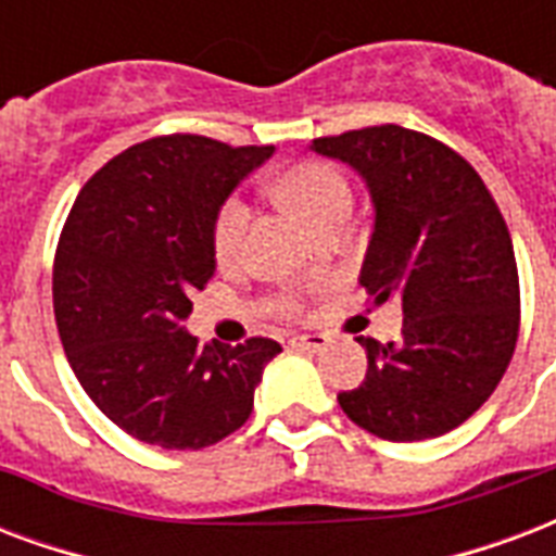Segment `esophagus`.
I'll return each instance as SVG.
<instances>
[{
	"label": "esophagus",
	"mask_w": 556,
	"mask_h": 556,
	"mask_svg": "<svg viewBox=\"0 0 556 556\" xmlns=\"http://www.w3.org/2000/svg\"><path fill=\"white\" fill-rule=\"evenodd\" d=\"M290 342H293L295 349H304V352H323L325 345H328V337L325 333H295Z\"/></svg>",
	"instance_id": "obj_1"
}]
</instances>
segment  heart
<instances>
[{
  "label": "heart",
  "instance_id": "b5f03b06",
  "mask_svg": "<svg viewBox=\"0 0 556 556\" xmlns=\"http://www.w3.org/2000/svg\"><path fill=\"white\" fill-rule=\"evenodd\" d=\"M273 193L281 204H287L295 216H302L311 228L328 219L337 211H349L352 190L331 164L323 161H302L283 169L273 181ZM245 225H249V207L240 199H228L219 207L214 225V252L219 263H231L240 257L245 240ZM283 311H295L293 302H283Z\"/></svg>",
  "mask_w": 556,
  "mask_h": 556
}]
</instances>
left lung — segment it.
<instances>
[{"label": "left lung", "instance_id": "obj_1", "mask_svg": "<svg viewBox=\"0 0 556 556\" xmlns=\"http://www.w3.org/2000/svg\"><path fill=\"white\" fill-rule=\"evenodd\" d=\"M311 149L349 164L372 199L361 287L402 302V340L361 337L366 381L337 402L390 442L433 440L478 410L519 340V273L498 204L460 154L402 125L319 137Z\"/></svg>", "mask_w": 556, "mask_h": 556}]
</instances>
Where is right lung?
Masks as SVG:
<instances>
[{"instance_id": "1", "label": "right lung", "mask_w": 556, "mask_h": 556, "mask_svg": "<svg viewBox=\"0 0 556 556\" xmlns=\"http://www.w3.org/2000/svg\"><path fill=\"white\" fill-rule=\"evenodd\" d=\"M273 152L154 137L108 161L66 216L52 273L58 333L78 383L135 440L195 452L252 416L281 345H199L184 319L216 273L219 207Z\"/></svg>"}]
</instances>
